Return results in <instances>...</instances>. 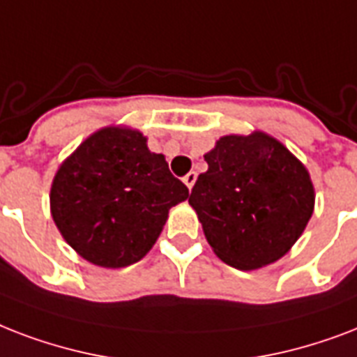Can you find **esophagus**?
<instances>
[{"mask_svg":"<svg viewBox=\"0 0 357 357\" xmlns=\"http://www.w3.org/2000/svg\"><path fill=\"white\" fill-rule=\"evenodd\" d=\"M195 181H197V175H195V171H190V173H188V175L182 178V182L186 184L188 190H192L193 184H195Z\"/></svg>","mask_w":357,"mask_h":357,"instance_id":"esophagus-1","label":"esophagus"}]
</instances>
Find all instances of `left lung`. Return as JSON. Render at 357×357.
Listing matches in <instances>:
<instances>
[{
    "label": "left lung",
    "instance_id": "1",
    "mask_svg": "<svg viewBox=\"0 0 357 357\" xmlns=\"http://www.w3.org/2000/svg\"><path fill=\"white\" fill-rule=\"evenodd\" d=\"M188 203L225 264L257 270L287 255L307 227L314 188L307 167L272 135H223L204 154Z\"/></svg>",
    "mask_w": 357,
    "mask_h": 357
}]
</instances>
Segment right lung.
I'll list each match as a JSON object with an SVG mask.
<instances>
[{"instance_id": "add662e5", "label": "right lung", "mask_w": 357, "mask_h": 357, "mask_svg": "<svg viewBox=\"0 0 357 357\" xmlns=\"http://www.w3.org/2000/svg\"><path fill=\"white\" fill-rule=\"evenodd\" d=\"M190 197L164 154L130 126L96 130L59 165L50 212L79 257L102 268H124L153 250L169 208Z\"/></svg>"}]
</instances>
